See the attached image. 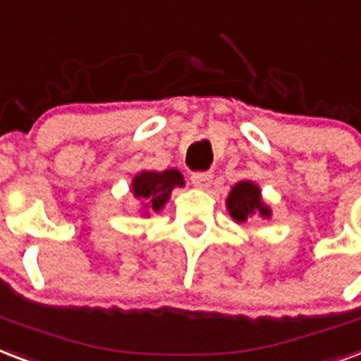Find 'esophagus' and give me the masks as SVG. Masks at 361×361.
I'll return each instance as SVG.
<instances>
[{"instance_id": "34e87169", "label": "esophagus", "mask_w": 361, "mask_h": 361, "mask_svg": "<svg viewBox=\"0 0 361 361\" xmlns=\"http://www.w3.org/2000/svg\"><path fill=\"white\" fill-rule=\"evenodd\" d=\"M211 183H212L211 173H194V175H192V184H194L195 188L207 190L209 186H211Z\"/></svg>"}]
</instances>
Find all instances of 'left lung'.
I'll return each mask as SVG.
<instances>
[{
	"label": "left lung",
	"mask_w": 361,
	"mask_h": 361,
	"mask_svg": "<svg viewBox=\"0 0 361 361\" xmlns=\"http://www.w3.org/2000/svg\"><path fill=\"white\" fill-rule=\"evenodd\" d=\"M226 207L230 216L237 224H243L250 219H271V207L262 197V190L252 180L237 183L226 197Z\"/></svg>",
	"instance_id": "1"
}]
</instances>
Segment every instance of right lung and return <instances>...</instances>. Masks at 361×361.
<instances>
[{
	"instance_id": "add662e5",
	"label": "right lung",
	"mask_w": 361,
	"mask_h": 361,
	"mask_svg": "<svg viewBox=\"0 0 361 361\" xmlns=\"http://www.w3.org/2000/svg\"><path fill=\"white\" fill-rule=\"evenodd\" d=\"M183 188L184 177L178 169L166 171H141L131 180V194L137 200V212L150 216L160 212L169 201L173 188Z\"/></svg>"
}]
</instances>
